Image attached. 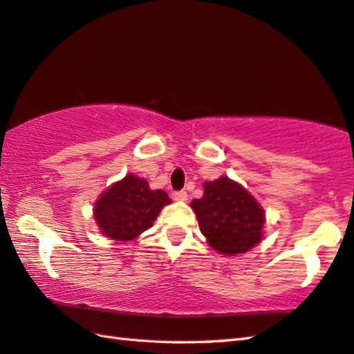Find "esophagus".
<instances>
[{
	"instance_id": "34e87169",
	"label": "esophagus",
	"mask_w": 354,
	"mask_h": 354,
	"mask_svg": "<svg viewBox=\"0 0 354 354\" xmlns=\"http://www.w3.org/2000/svg\"><path fill=\"white\" fill-rule=\"evenodd\" d=\"M171 198L175 201H181V203H184V201H187V193L185 192H175L171 195Z\"/></svg>"
}]
</instances>
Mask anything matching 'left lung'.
I'll return each instance as SVG.
<instances>
[{
  "label": "left lung",
  "instance_id": "obj_1",
  "mask_svg": "<svg viewBox=\"0 0 354 354\" xmlns=\"http://www.w3.org/2000/svg\"><path fill=\"white\" fill-rule=\"evenodd\" d=\"M204 195L192 201L201 233L224 256L250 252L264 238L266 212L244 185L228 176L204 183Z\"/></svg>",
  "mask_w": 354,
  "mask_h": 354
}]
</instances>
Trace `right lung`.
<instances>
[{"mask_svg":"<svg viewBox=\"0 0 354 354\" xmlns=\"http://www.w3.org/2000/svg\"><path fill=\"white\" fill-rule=\"evenodd\" d=\"M171 204L164 190H151L147 179L129 173L107 187L93 204L98 230L113 241H133L153 225L162 207Z\"/></svg>","mask_w":354,"mask_h":354,"instance_id":"right-lung-1","label":"right lung"}]
</instances>
